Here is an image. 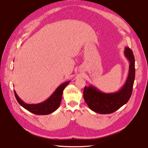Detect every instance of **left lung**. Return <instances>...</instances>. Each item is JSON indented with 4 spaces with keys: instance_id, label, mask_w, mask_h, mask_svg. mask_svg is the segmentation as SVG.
<instances>
[{
    "instance_id": "1",
    "label": "left lung",
    "mask_w": 148,
    "mask_h": 148,
    "mask_svg": "<svg viewBox=\"0 0 148 148\" xmlns=\"http://www.w3.org/2000/svg\"><path fill=\"white\" fill-rule=\"evenodd\" d=\"M124 54L130 62L129 73L123 86L117 92L104 93L92 86H85L83 95L89 108L95 112L101 114H111L129 101L132 92L135 76V57L132 51L125 48Z\"/></svg>"
}]
</instances>
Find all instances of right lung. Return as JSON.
Masks as SVG:
<instances>
[{"label": "right lung", "instance_id": "add662e5", "mask_svg": "<svg viewBox=\"0 0 148 148\" xmlns=\"http://www.w3.org/2000/svg\"><path fill=\"white\" fill-rule=\"evenodd\" d=\"M70 81L62 83L58 86L53 94L46 101L36 104L26 103L21 99L14 90L15 97L18 103L26 110L36 115H48L57 110L59 107L63 90L70 83Z\"/></svg>", "mask_w": 148, "mask_h": 148}]
</instances>
